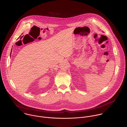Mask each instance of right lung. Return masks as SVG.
Returning <instances> with one entry per match:
<instances>
[{
	"label": "right lung",
	"instance_id": "1",
	"mask_svg": "<svg viewBox=\"0 0 127 127\" xmlns=\"http://www.w3.org/2000/svg\"><path fill=\"white\" fill-rule=\"evenodd\" d=\"M11 53H12V51H11Z\"/></svg>",
	"mask_w": 127,
	"mask_h": 127
}]
</instances>
